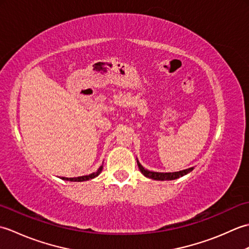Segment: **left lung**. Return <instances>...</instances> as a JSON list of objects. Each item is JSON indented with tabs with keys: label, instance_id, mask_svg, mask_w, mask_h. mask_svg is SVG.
I'll list each match as a JSON object with an SVG mask.
<instances>
[{
	"label": "left lung",
	"instance_id": "left-lung-1",
	"mask_svg": "<svg viewBox=\"0 0 249 249\" xmlns=\"http://www.w3.org/2000/svg\"><path fill=\"white\" fill-rule=\"evenodd\" d=\"M137 165H138L141 173L143 174L144 177L152 178V179H156V181H171V179H177L181 177L186 176L187 173L192 172L194 170V167L185 169V170L181 171H177V172H155V171H150L145 169L143 166L139 162L138 158H137Z\"/></svg>",
	"mask_w": 249,
	"mask_h": 249
}]
</instances>
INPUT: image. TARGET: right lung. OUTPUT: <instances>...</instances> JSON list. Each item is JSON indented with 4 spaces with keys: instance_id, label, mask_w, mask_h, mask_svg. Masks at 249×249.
<instances>
[{
    "instance_id": "1",
    "label": "right lung",
    "mask_w": 249,
    "mask_h": 249,
    "mask_svg": "<svg viewBox=\"0 0 249 249\" xmlns=\"http://www.w3.org/2000/svg\"><path fill=\"white\" fill-rule=\"evenodd\" d=\"M103 170V165L100 166L96 172H93L89 176H82V177H78V178H61L62 179H65V181H71V182H83V181H89V179H92L94 178H96L99 176V173Z\"/></svg>"
}]
</instances>
